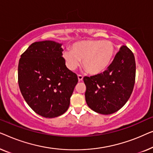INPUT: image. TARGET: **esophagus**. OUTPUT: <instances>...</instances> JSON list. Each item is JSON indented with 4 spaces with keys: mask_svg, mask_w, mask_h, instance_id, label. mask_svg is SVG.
Wrapping results in <instances>:
<instances>
[{
    "mask_svg": "<svg viewBox=\"0 0 153 153\" xmlns=\"http://www.w3.org/2000/svg\"><path fill=\"white\" fill-rule=\"evenodd\" d=\"M77 78H78L79 82H80L83 79V76H81V75H78V76H77Z\"/></svg>",
    "mask_w": 153,
    "mask_h": 153,
    "instance_id": "34e87169",
    "label": "esophagus"
}]
</instances>
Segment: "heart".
<instances>
[{
    "label": "heart",
    "instance_id": "obj_1",
    "mask_svg": "<svg viewBox=\"0 0 153 153\" xmlns=\"http://www.w3.org/2000/svg\"><path fill=\"white\" fill-rule=\"evenodd\" d=\"M114 52V45L109 41L83 40L74 43L71 51H64L63 58L70 70L76 69L82 60L87 72L97 75L109 67Z\"/></svg>",
    "mask_w": 153,
    "mask_h": 153
}]
</instances>
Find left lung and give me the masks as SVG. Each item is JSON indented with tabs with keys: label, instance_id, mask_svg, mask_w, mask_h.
Returning <instances> with one entry per match:
<instances>
[{
	"label": "left lung",
	"instance_id": "8db88e82",
	"mask_svg": "<svg viewBox=\"0 0 153 153\" xmlns=\"http://www.w3.org/2000/svg\"><path fill=\"white\" fill-rule=\"evenodd\" d=\"M135 76L134 54L123 46L106 71L84 77L87 105L101 114H111L119 110L132 93Z\"/></svg>",
	"mask_w": 153,
	"mask_h": 153
}]
</instances>
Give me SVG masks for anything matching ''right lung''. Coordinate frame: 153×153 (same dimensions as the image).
<instances>
[{
	"label": "right lung",
	"mask_w": 153,
	"mask_h": 153,
	"mask_svg": "<svg viewBox=\"0 0 153 153\" xmlns=\"http://www.w3.org/2000/svg\"><path fill=\"white\" fill-rule=\"evenodd\" d=\"M62 44L34 42L21 55L18 82L25 102L37 114L55 118L68 109L78 79L66 66Z\"/></svg>",
	"instance_id": "1"
}]
</instances>
